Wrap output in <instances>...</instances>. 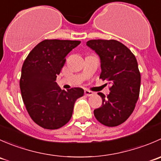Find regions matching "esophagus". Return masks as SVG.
Returning a JSON list of instances; mask_svg holds the SVG:
<instances>
[{"label": "esophagus", "mask_w": 161, "mask_h": 161, "mask_svg": "<svg viewBox=\"0 0 161 161\" xmlns=\"http://www.w3.org/2000/svg\"><path fill=\"white\" fill-rule=\"evenodd\" d=\"M84 92H85V95L88 96V97H90V96L93 95L94 94L93 92H92V91H90V90H86Z\"/></svg>", "instance_id": "34e87169"}]
</instances>
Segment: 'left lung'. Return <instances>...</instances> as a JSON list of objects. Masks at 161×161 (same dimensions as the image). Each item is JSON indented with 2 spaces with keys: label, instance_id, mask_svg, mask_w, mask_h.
Returning <instances> with one entry per match:
<instances>
[{
  "label": "left lung",
  "instance_id": "obj_1",
  "mask_svg": "<svg viewBox=\"0 0 161 161\" xmlns=\"http://www.w3.org/2000/svg\"><path fill=\"white\" fill-rule=\"evenodd\" d=\"M100 56V79L111 84L110 93L98 92L100 108L94 110L97 121L108 127L122 124L131 114L139 99L141 75L135 55L126 46L115 40H91L86 43Z\"/></svg>",
  "mask_w": 161,
  "mask_h": 161
}]
</instances>
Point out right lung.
I'll use <instances>...</instances> for the list:
<instances>
[{
	"mask_svg": "<svg viewBox=\"0 0 161 161\" xmlns=\"http://www.w3.org/2000/svg\"><path fill=\"white\" fill-rule=\"evenodd\" d=\"M81 42L44 40L25 58L22 68L20 90L25 108L32 121L46 129H58L72 116L75 102L82 97L79 87L61 90L56 82L65 57Z\"/></svg>",
	"mask_w": 161,
	"mask_h": 161,
	"instance_id": "right-lung-1",
	"label": "right lung"
}]
</instances>
